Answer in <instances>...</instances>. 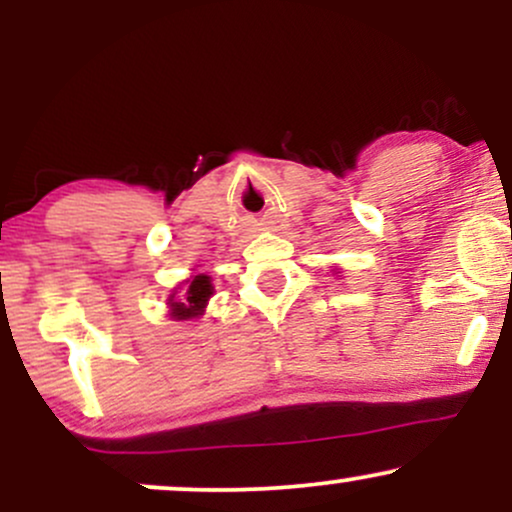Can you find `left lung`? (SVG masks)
<instances>
[{"mask_svg": "<svg viewBox=\"0 0 512 512\" xmlns=\"http://www.w3.org/2000/svg\"><path fill=\"white\" fill-rule=\"evenodd\" d=\"M332 272H337V269H332ZM337 274H342V272H337Z\"/></svg>", "mask_w": 512, "mask_h": 512, "instance_id": "8db88e82", "label": "left lung"}]
</instances>
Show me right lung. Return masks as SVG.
<instances>
[{
  "label": "right lung",
  "mask_w": 512,
  "mask_h": 512,
  "mask_svg": "<svg viewBox=\"0 0 512 512\" xmlns=\"http://www.w3.org/2000/svg\"><path fill=\"white\" fill-rule=\"evenodd\" d=\"M214 296V286H211L209 274H192L190 279L180 281L168 296V317L175 322L197 320L207 310L209 298Z\"/></svg>",
  "instance_id": "right-lung-1"
}]
</instances>
